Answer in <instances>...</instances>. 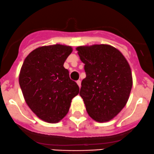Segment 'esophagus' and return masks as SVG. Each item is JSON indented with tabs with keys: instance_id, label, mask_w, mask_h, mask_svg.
<instances>
[{
	"instance_id": "obj_1",
	"label": "esophagus",
	"mask_w": 154,
	"mask_h": 154,
	"mask_svg": "<svg viewBox=\"0 0 154 154\" xmlns=\"http://www.w3.org/2000/svg\"><path fill=\"white\" fill-rule=\"evenodd\" d=\"M76 83H77V85H79V88H81V81H80V80L77 81V82H76Z\"/></svg>"
}]
</instances>
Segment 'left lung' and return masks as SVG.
Here are the masks:
<instances>
[{"label":"left lung","mask_w":154,"mask_h":154,"mask_svg":"<svg viewBox=\"0 0 154 154\" xmlns=\"http://www.w3.org/2000/svg\"><path fill=\"white\" fill-rule=\"evenodd\" d=\"M86 78L79 95L90 117L106 122L116 116L129 99L133 85L131 66L122 53L108 44L76 47Z\"/></svg>","instance_id":"left-lung-1"}]
</instances>
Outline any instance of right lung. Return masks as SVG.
<instances>
[{
  "label": "right lung",
  "mask_w": 154,
  "mask_h": 154,
  "mask_svg": "<svg viewBox=\"0 0 154 154\" xmlns=\"http://www.w3.org/2000/svg\"><path fill=\"white\" fill-rule=\"evenodd\" d=\"M70 46H43L26 56L20 68L19 85L25 101L39 119L57 123L67 114L79 88L69 79L64 63Z\"/></svg>",
  "instance_id": "right-lung-1"
}]
</instances>
